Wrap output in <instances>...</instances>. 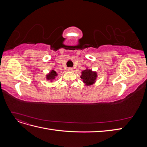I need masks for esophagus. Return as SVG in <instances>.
Returning a JSON list of instances; mask_svg holds the SVG:
<instances>
[{
    "label": "esophagus",
    "instance_id": "obj_1",
    "mask_svg": "<svg viewBox=\"0 0 147 147\" xmlns=\"http://www.w3.org/2000/svg\"><path fill=\"white\" fill-rule=\"evenodd\" d=\"M73 68H72V67H69V68H68V70L69 71H72L73 70Z\"/></svg>",
    "mask_w": 147,
    "mask_h": 147
}]
</instances>
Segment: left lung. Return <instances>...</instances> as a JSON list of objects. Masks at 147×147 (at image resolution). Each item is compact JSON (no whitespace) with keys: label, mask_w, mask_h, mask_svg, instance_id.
Masks as SVG:
<instances>
[{"label":"left lung","mask_w":147,"mask_h":147,"mask_svg":"<svg viewBox=\"0 0 147 147\" xmlns=\"http://www.w3.org/2000/svg\"><path fill=\"white\" fill-rule=\"evenodd\" d=\"M97 77V72L92 71L91 69H86L82 72L80 78L82 79L83 82L86 86H90L96 83V78Z\"/></svg>","instance_id":"left-lung-1"}]
</instances>
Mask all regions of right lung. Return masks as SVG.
<instances>
[{"mask_svg": "<svg viewBox=\"0 0 147 147\" xmlns=\"http://www.w3.org/2000/svg\"><path fill=\"white\" fill-rule=\"evenodd\" d=\"M57 76V74L56 71L54 70H51L50 72L46 75V78L47 80H50L51 82H52L53 80H55Z\"/></svg>", "mask_w": 147, "mask_h": 147, "instance_id": "right-lung-1", "label": "right lung"}]
</instances>
